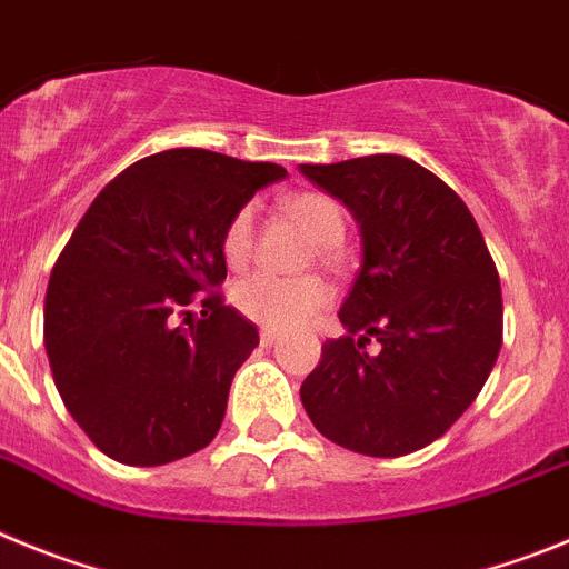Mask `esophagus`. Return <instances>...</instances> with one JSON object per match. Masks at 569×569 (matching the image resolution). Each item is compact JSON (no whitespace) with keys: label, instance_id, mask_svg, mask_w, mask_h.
Wrapping results in <instances>:
<instances>
[{"label":"esophagus","instance_id":"esophagus-1","mask_svg":"<svg viewBox=\"0 0 569 569\" xmlns=\"http://www.w3.org/2000/svg\"><path fill=\"white\" fill-rule=\"evenodd\" d=\"M280 340V335L278 331H272V329H260V346H274V342Z\"/></svg>","mask_w":569,"mask_h":569}]
</instances>
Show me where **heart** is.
I'll list each match as a JSON object with an SVG mask.
<instances>
[{"label":"heart","instance_id":"1","mask_svg":"<svg viewBox=\"0 0 569 569\" xmlns=\"http://www.w3.org/2000/svg\"><path fill=\"white\" fill-rule=\"evenodd\" d=\"M286 212L306 229L315 243L335 247L346 232L342 209L322 192H297L283 201ZM254 249V207L232 214L221 238V252L232 269H243ZM234 309L266 329H297L315 320L331 303V286L322 278H272L249 274L232 289Z\"/></svg>","mask_w":569,"mask_h":569}]
</instances>
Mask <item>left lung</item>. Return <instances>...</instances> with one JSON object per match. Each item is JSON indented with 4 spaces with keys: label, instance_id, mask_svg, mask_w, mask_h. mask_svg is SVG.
<instances>
[{
    "label": "left lung",
    "instance_id": "left-lung-1",
    "mask_svg": "<svg viewBox=\"0 0 569 569\" xmlns=\"http://www.w3.org/2000/svg\"><path fill=\"white\" fill-rule=\"evenodd\" d=\"M355 214L362 263L300 399L317 431L366 457H406L457 422L501 348L496 263L462 198L406 156L300 163ZM381 342L368 356L365 346Z\"/></svg>",
    "mask_w": 569,
    "mask_h": 569
}]
</instances>
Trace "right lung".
<instances>
[{
    "label": "right lung",
    "mask_w": 569,
    "mask_h": 569,
    "mask_svg": "<svg viewBox=\"0 0 569 569\" xmlns=\"http://www.w3.org/2000/svg\"><path fill=\"white\" fill-rule=\"evenodd\" d=\"M283 167L221 152L141 158L101 189L53 266L44 348L61 402L96 448L167 465L207 448L258 346L223 303L221 238Z\"/></svg>",
    "instance_id": "obj_1"
}]
</instances>
